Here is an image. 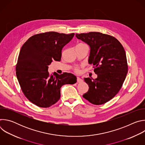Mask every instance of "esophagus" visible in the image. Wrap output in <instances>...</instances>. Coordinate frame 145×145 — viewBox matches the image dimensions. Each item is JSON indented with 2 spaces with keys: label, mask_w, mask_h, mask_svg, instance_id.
<instances>
[{
  "label": "esophagus",
  "mask_w": 145,
  "mask_h": 145,
  "mask_svg": "<svg viewBox=\"0 0 145 145\" xmlns=\"http://www.w3.org/2000/svg\"><path fill=\"white\" fill-rule=\"evenodd\" d=\"M82 81V80L81 78H80V77H77V82H78V83H80V82H81Z\"/></svg>",
  "instance_id": "esophagus-1"
}]
</instances>
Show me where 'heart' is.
I'll return each instance as SVG.
<instances>
[{"mask_svg": "<svg viewBox=\"0 0 145 145\" xmlns=\"http://www.w3.org/2000/svg\"><path fill=\"white\" fill-rule=\"evenodd\" d=\"M87 46L85 44H83V43H78L76 46V48H80V47H82V46ZM74 71L76 72V73H78L79 72V69L77 68V67H75L74 68Z\"/></svg>", "mask_w": 145, "mask_h": 145, "instance_id": "b5f03b06", "label": "heart"}]
</instances>
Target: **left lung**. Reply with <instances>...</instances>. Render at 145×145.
I'll list each match as a JSON object with an SVG mask.
<instances>
[{"label": "left lung", "instance_id": "obj_1", "mask_svg": "<svg viewBox=\"0 0 145 145\" xmlns=\"http://www.w3.org/2000/svg\"><path fill=\"white\" fill-rule=\"evenodd\" d=\"M76 36L89 45L88 62L97 74L95 79L84 78L89 89L82 96L93 105L105 104L119 92L127 76L125 50L116 38L108 34L89 32Z\"/></svg>", "mask_w": 145, "mask_h": 145}]
</instances>
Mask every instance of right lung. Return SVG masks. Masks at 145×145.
<instances>
[{
    "instance_id": "obj_1",
    "label": "right lung",
    "mask_w": 145,
    "mask_h": 145,
    "mask_svg": "<svg viewBox=\"0 0 145 145\" xmlns=\"http://www.w3.org/2000/svg\"><path fill=\"white\" fill-rule=\"evenodd\" d=\"M74 34L55 31L39 33L30 37L20 49L16 65V74L26 98L42 108L49 107L60 98V88L73 84L76 77L69 73L49 74L48 66L53 59L59 61L61 50Z\"/></svg>"
}]
</instances>
